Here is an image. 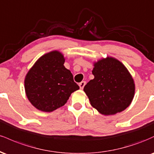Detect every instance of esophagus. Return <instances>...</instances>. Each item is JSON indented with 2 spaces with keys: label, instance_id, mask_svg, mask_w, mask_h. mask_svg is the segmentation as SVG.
<instances>
[{
  "label": "esophagus",
  "instance_id": "1",
  "mask_svg": "<svg viewBox=\"0 0 154 154\" xmlns=\"http://www.w3.org/2000/svg\"><path fill=\"white\" fill-rule=\"evenodd\" d=\"M85 84H86V82H85V81H82V82L79 83V88H80V89H83L85 87Z\"/></svg>",
  "mask_w": 154,
  "mask_h": 154
}]
</instances>
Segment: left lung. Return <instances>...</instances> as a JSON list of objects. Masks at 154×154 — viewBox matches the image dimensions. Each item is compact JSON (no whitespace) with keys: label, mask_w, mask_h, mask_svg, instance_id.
Returning <instances> with one entry per match:
<instances>
[{"label":"left lung","mask_w":154,"mask_h":154,"mask_svg":"<svg viewBox=\"0 0 154 154\" xmlns=\"http://www.w3.org/2000/svg\"><path fill=\"white\" fill-rule=\"evenodd\" d=\"M94 79L84 87L91 104L104 115L115 114L127 109L135 95V83L128 69L112 57L94 63Z\"/></svg>","instance_id":"left-lung-1"}]
</instances>
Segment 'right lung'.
<instances>
[{"instance_id":"add662e5","label":"right lung","mask_w":154,"mask_h":154,"mask_svg":"<svg viewBox=\"0 0 154 154\" xmlns=\"http://www.w3.org/2000/svg\"><path fill=\"white\" fill-rule=\"evenodd\" d=\"M64 62L61 53L51 51L42 56L26 74V97L38 110L51 112L63 106L72 93L79 89Z\"/></svg>"}]
</instances>
